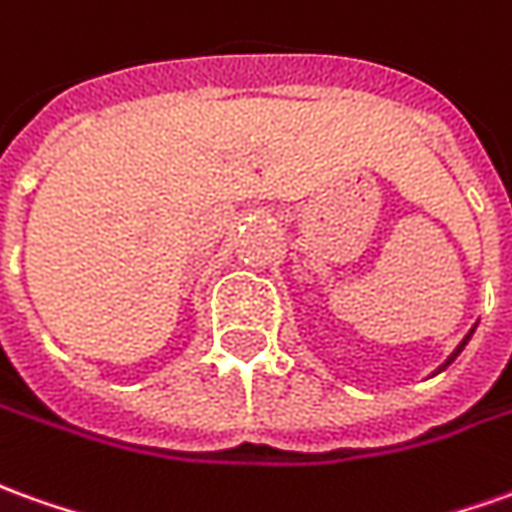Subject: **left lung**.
I'll list each match as a JSON object with an SVG mask.
<instances>
[{
  "instance_id": "left-lung-1",
  "label": "left lung",
  "mask_w": 512,
  "mask_h": 512,
  "mask_svg": "<svg viewBox=\"0 0 512 512\" xmlns=\"http://www.w3.org/2000/svg\"><path fill=\"white\" fill-rule=\"evenodd\" d=\"M471 332H474V330H471ZM471 332H468L466 338H463V343H460V346H457L455 352H452V355H449V360H446V363H443V366H441V368H438V371H443V368L449 366V363H452V360H455V357H457V355H460V352H463V346H466V343H468V338H471Z\"/></svg>"
}]
</instances>
